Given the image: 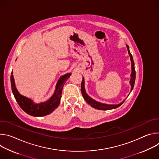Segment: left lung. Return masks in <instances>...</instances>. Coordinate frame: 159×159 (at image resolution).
I'll return each instance as SVG.
<instances>
[{
	"label": "left lung",
	"instance_id": "1",
	"mask_svg": "<svg viewBox=\"0 0 159 159\" xmlns=\"http://www.w3.org/2000/svg\"><path fill=\"white\" fill-rule=\"evenodd\" d=\"M127 49H128V54L129 55L130 57V60H131V73L130 75L131 77V79L129 80V84L131 85V91L130 93L132 91V90L133 89L134 87V82H135V77H136V73H135V69H134V61L133 59V57L129 52V47L126 44V45ZM85 82H84V77L82 78V81L81 83V92H82V96L84 98V99H85V101L90 106H91L97 109H99V110H109V109H115L118 107L119 106H120L125 100H124L123 101H122L121 103L118 104H104V103H102L98 101H96V100L93 99V98H90L89 96L87 95V94L86 93L85 89ZM130 94V93H129Z\"/></svg>",
	"mask_w": 159,
	"mask_h": 159
}]
</instances>
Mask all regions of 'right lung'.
Listing matches in <instances>:
<instances>
[{
    "label": "right lung",
    "instance_id": "add662e5",
    "mask_svg": "<svg viewBox=\"0 0 159 159\" xmlns=\"http://www.w3.org/2000/svg\"><path fill=\"white\" fill-rule=\"evenodd\" d=\"M70 75L71 73H68L61 76L57 83L55 92L52 97L47 101L36 104L32 99L21 95L18 92L12 72L11 75L12 91L20 108L27 114L33 116H44L50 114L59 106L63 85Z\"/></svg>",
    "mask_w": 159,
    "mask_h": 159
}]
</instances>
